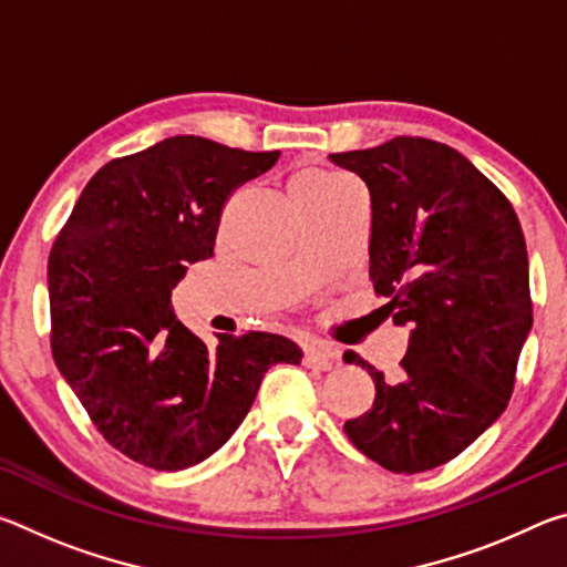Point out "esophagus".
<instances>
[{
	"instance_id": "esophagus-1",
	"label": "esophagus",
	"mask_w": 567,
	"mask_h": 567,
	"mask_svg": "<svg viewBox=\"0 0 567 567\" xmlns=\"http://www.w3.org/2000/svg\"><path fill=\"white\" fill-rule=\"evenodd\" d=\"M338 360H340L338 350L328 348V344H310V348L305 350V364L312 370L328 372L334 368V364H338Z\"/></svg>"
}]
</instances>
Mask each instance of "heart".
<instances>
[{"label":"heart","mask_w":567,"mask_h":567,"mask_svg":"<svg viewBox=\"0 0 567 567\" xmlns=\"http://www.w3.org/2000/svg\"><path fill=\"white\" fill-rule=\"evenodd\" d=\"M340 187H348L340 177L330 175V172L318 169V167H307L300 169L297 175L292 177V195H302V197H320V195H330V192L340 189Z\"/></svg>","instance_id":"heart-1"}]
</instances>
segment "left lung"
Segmentation results:
<instances>
[{
	"label": "left lung",
	"mask_w": 567,
	"mask_h": 567,
	"mask_svg": "<svg viewBox=\"0 0 567 567\" xmlns=\"http://www.w3.org/2000/svg\"><path fill=\"white\" fill-rule=\"evenodd\" d=\"M370 189V277L380 307L410 330L402 375L344 422L362 455L390 473L457 457L503 415L533 328L527 249L513 205L457 150L422 137L330 155Z\"/></svg>",
	"instance_id": "left-lung-1"
}]
</instances>
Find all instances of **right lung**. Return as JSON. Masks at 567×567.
<instances>
[{"label": "right lung", "mask_w": 567, "mask_h": 567, "mask_svg": "<svg viewBox=\"0 0 567 567\" xmlns=\"http://www.w3.org/2000/svg\"><path fill=\"white\" fill-rule=\"evenodd\" d=\"M277 157L167 137L107 162L54 239V362L104 440L134 463L167 473L203 463L245 420L265 372L302 360L277 332L217 334L207 348L172 312L187 265L215 255L225 199Z\"/></svg>", "instance_id": "add662e5"}]
</instances>
